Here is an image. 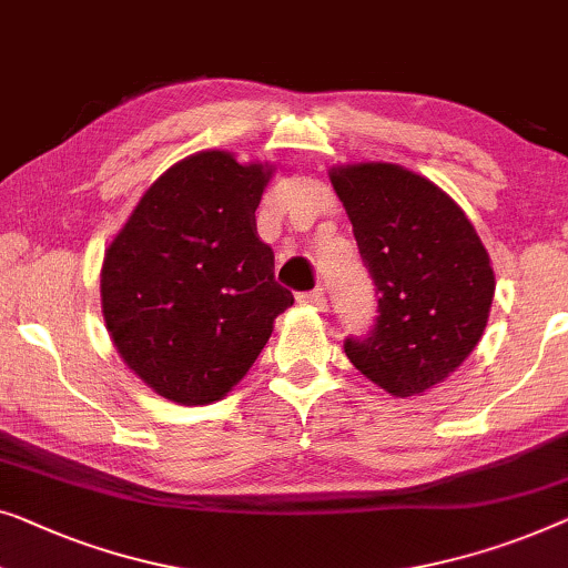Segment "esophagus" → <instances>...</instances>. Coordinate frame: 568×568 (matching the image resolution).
I'll use <instances>...</instances> for the list:
<instances>
[{
	"label": "esophagus",
	"mask_w": 568,
	"mask_h": 568,
	"mask_svg": "<svg viewBox=\"0 0 568 568\" xmlns=\"http://www.w3.org/2000/svg\"><path fill=\"white\" fill-rule=\"evenodd\" d=\"M297 302H302V304H310V307H315V310H320V312H325V310H327V297H325V292H323V290L300 292V294H297Z\"/></svg>",
	"instance_id": "obj_1"
}]
</instances>
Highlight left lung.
Wrapping results in <instances>:
<instances>
[{
    "mask_svg": "<svg viewBox=\"0 0 568 568\" xmlns=\"http://www.w3.org/2000/svg\"><path fill=\"white\" fill-rule=\"evenodd\" d=\"M379 307L345 356L394 397H413L464 364L487 327L495 271L464 210L394 163L333 169Z\"/></svg>",
    "mask_w": 568,
    "mask_h": 568,
    "instance_id": "obj_1",
    "label": "left lung"
}]
</instances>
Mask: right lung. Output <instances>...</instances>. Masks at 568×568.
Segmentation results:
<instances>
[{
    "label": "right lung",
    "mask_w": 568,
    "mask_h": 568,
    "mask_svg": "<svg viewBox=\"0 0 568 568\" xmlns=\"http://www.w3.org/2000/svg\"><path fill=\"white\" fill-rule=\"evenodd\" d=\"M271 171L204 151L155 182L104 253L102 312L114 348L179 405H210L264 351L294 297L256 233Z\"/></svg>",
    "instance_id": "right-lung-1"
}]
</instances>
